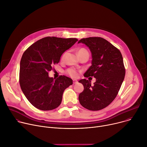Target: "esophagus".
Instances as JSON below:
<instances>
[{
    "label": "esophagus",
    "mask_w": 147,
    "mask_h": 147,
    "mask_svg": "<svg viewBox=\"0 0 147 147\" xmlns=\"http://www.w3.org/2000/svg\"><path fill=\"white\" fill-rule=\"evenodd\" d=\"M73 84H77V83H78V81H77V80H75V79H74V80H73Z\"/></svg>",
    "instance_id": "esophagus-1"
}]
</instances>
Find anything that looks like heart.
Here are the masks:
<instances>
[{
    "label": "heart",
    "mask_w": 147,
    "mask_h": 147,
    "mask_svg": "<svg viewBox=\"0 0 147 147\" xmlns=\"http://www.w3.org/2000/svg\"><path fill=\"white\" fill-rule=\"evenodd\" d=\"M84 52H87V51L86 50V49H84V48H80V50H79V51H78V54H80V53H84ZM65 55H66V52L64 53L62 55V56H61V60L62 61L64 60ZM66 73H67V74L70 76L72 77H76L77 76V74H78V73H77V70H76L75 68H68V69L66 71Z\"/></svg>",
    "instance_id": "b5f03b06"
}]
</instances>
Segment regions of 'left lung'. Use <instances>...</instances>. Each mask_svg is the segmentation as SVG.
Instances as JSON below:
<instances>
[{
  "label": "left lung",
  "instance_id": "1",
  "mask_svg": "<svg viewBox=\"0 0 147 147\" xmlns=\"http://www.w3.org/2000/svg\"><path fill=\"white\" fill-rule=\"evenodd\" d=\"M87 45L92 53V65L84 73L85 77H94L96 82L82 79L84 90L79 100L84 108L99 111L110 105L118 94L125 75L121 51L101 37L82 38L78 43Z\"/></svg>",
  "mask_w": 147,
  "mask_h": 147
}]
</instances>
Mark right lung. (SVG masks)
Returning a JSON list of instances; mask_svg holds the SVG:
<instances>
[{"instance_id": "add662e5", "label": "right lung", "mask_w": 147, "mask_h": 147, "mask_svg": "<svg viewBox=\"0 0 147 147\" xmlns=\"http://www.w3.org/2000/svg\"><path fill=\"white\" fill-rule=\"evenodd\" d=\"M77 41V38L47 36L32 44L24 53L19 83L26 99L36 108L51 111L61 104L63 92L73 84V80L65 76L54 80L48 76V72Z\"/></svg>"}]
</instances>
